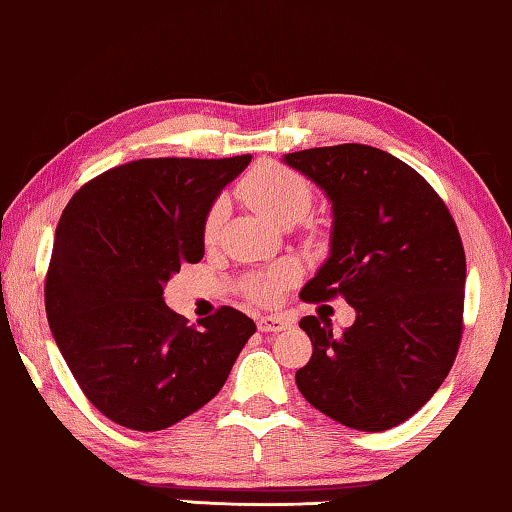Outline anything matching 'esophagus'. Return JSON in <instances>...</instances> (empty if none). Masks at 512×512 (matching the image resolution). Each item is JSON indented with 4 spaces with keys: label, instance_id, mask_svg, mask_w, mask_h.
<instances>
[{
    "label": "esophagus",
    "instance_id": "1",
    "mask_svg": "<svg viewBox=\"0 0 512 512\" xmlns=\"http://www.w3.org/2000/svg\"><path fill=\"white\" fill-rule=\"evenodd\" d=\"M287 327H290V320L283 318V315H262L257 320L259 331H285Z\"/></svg>",
    "mask_w": 512,
    "mask_h": 512
}]
</instances>
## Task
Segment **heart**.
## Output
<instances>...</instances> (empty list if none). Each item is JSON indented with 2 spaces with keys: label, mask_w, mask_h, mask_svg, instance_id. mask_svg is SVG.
<instances>
[{
  "label": "heart",
  "mask_w": 512,
  "mask_h": 512,
  "mask_svg": "<svg viewBox=\"0 0 512 512\" xmlns=\"http://www.w3.org/2000/svg\"><path fill=\"white\" fill-rule=\"evenodd\" d=\"M241 197L246 199L250 208H255L259 215L266 220L276 222V225H294L308 213L313 204V187L304 176L297 171L283 167L276 162H262L243 178L239 187ZM227 215V201L218 199L211 206L204 222V236L206 241H213L218 236L222 222ZM297 278V266L294 264H280L269 273L250 278L248 294L262 304L278 299V294L285 290L287 285L294 283Z\"/></svg>",
  "instance_id": "1"
}]
</instances>
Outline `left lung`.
<instances>
[{"label": "left lung", "mask_w": 512, "mask_h": 512, "mask_svg": "<svg viewBox=\"0 0 512 512\" xmlns=\"http://www.w3.org/2000/svg\"><path fill=\"white\" fill-rule=\"evenodd\" d=\"M331 204L329 257L304 301L343 294L357 318H301L313 357L297 371L304 399L331 420L385 431L415 415L452 369L462 338L466 257L443 199L406 162L362 143L283 157Z\"/></svg>", "instance_id": "obj_1"}]
</instances>
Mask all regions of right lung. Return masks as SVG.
Masks as SVG:
<instances>
[{
  "label": "right lung",
  "mask_w": 512,
  "mask_h": 512,
  "mask_svg": "<svg viewBox=\"0 0 512 512\" xmlns=\"http://www.w3.org/2000/svg\"><path fill=\"white\" fill-rule=\"evenodd\" d=\"M253 157H157L104 171L64 208L46 315L69 371L115 424L160 431L206 406L255 334L222 306L201 327L164 304L181 266L204 257L206 215Z\"/></svg>",
  "instance_id": "obj_1"
}]
</instances>
